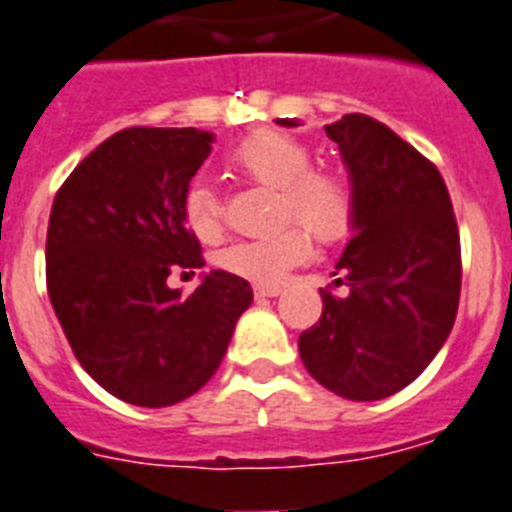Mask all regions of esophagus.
<instances>
[{
  "label": "esophagus",
  "mask_w": 512,
  "mask_h": 512,
  "mask_svg": "<svg viewBox=\"0 0 512 512\" xmlns=\"http://www.w3.org/2000/svg\"><path fill=\"white\" fill-rule=\"evenodd\" d=\"M253 295H256V298H277V295H282V287H277V285H256V287H253Z\"/></svg>",
  "instance_id": "esophagus-1"
}]
</instances>
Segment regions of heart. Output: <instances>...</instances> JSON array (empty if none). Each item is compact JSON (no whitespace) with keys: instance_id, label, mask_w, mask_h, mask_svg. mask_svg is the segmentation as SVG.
Here are the masks:
<instances>
[{"instance_id":"b5f03b06","label":"heart","mask_w":512,"mask_h":512,"mask_svg":"<svg viewBox=\"0 0 512 512\" xmlns=\"http://www.w3.org/2000/svg\"><path fill=\"white\" fill-rule=\"evenodd\" d=\"M227 160L248 181L277 189L279 222L298 220L323 243L349 233L355 217V196L349 183L334 170L310 168V150L300 139L259 129L240 139ZM181 209L186 227L204 243L222 233V202L207 181L189 183ZM308 256V233L298 225H287L269 238L227 246L220 253V266L256 285H279L292 266L303 264Z\"/></svg>"}]
</instances>
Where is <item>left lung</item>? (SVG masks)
Listing matches in <instances>:
<instances>
[{"label": "left lung", "mask_w": 512, "mask_h": 512, "mask_svg": "<svg viewBox=\"0 0 512 512\" xmlns=\"http://www.w3.org/2000/svg\"><path fill=\"white\" fill-rule=\"evenodd\" d=\"M326 137L339 144L355 196L352 238L336 261L344 277L336 285L349 292L321 290L323 313L300 334V360L336 396L378 401L409 386L451 334L461 295L458 227L438 168L386 124L347 113Z\"/></svg>", "instance_id": "8db88e82"}]
</instances>
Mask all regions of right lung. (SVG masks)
Returning <instances> with one entry per match:
<instances>
[{"mask_svg":"<svg viewBox=\"0 0 512 512\" xmlns=\"http://www.w3.org/2000/svg\"><path fill=\"white\" fill-rule=\"evenodd\" d=\"M202 129L134 126L72 170L51 207L46 285L74 357L98 386L134 406L189 399L217 373L253 303L222 269L181 298L170 272L204 266L183 222V194L212 152Z\"/></svg>","mask_w":512,"mask_h":512,"instance_id":"right-lung-1","label":"right lung"}]
</instances>
